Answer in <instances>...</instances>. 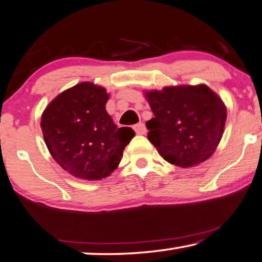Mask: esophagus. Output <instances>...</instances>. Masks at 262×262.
I'll return each instance as SVG.
<instances>
[{
	"label": "esophagus",
	"mask_w": 262,
	"mask_h": 262,
	"mask_svg": "<svg viewBox=\"0 0 262 262\" xmlns=\"http://www.w3.org/2000/svg\"><path fill=\"white\" fill-rule=\"evenodd\" d=\"M134 130L136 131V134H137V135H145L146 134V127L143 123L136 124L134 126Z\"/></svg>",
	"instance_id": "obj_1"
}]
</instances>
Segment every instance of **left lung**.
<instances>
[{
    "instance_id": "obj_1",
    "label": "left lung",
    "mask_w": 262,
    "mask_h": 262,
    "mask_svg": "<svg viewBox=\"0 0 262 262\" xmlns=\"http://www.w3.org/2000/svg\"><path fill=\"white\" fill-rule=\"evenodd\" d=\"M144 96L155 115L146 122L147 139L166 162L191 168L215 152L227 107L213 90L204 84L165 86Z\"/></svg>"
}]
</instances>
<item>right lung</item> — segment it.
<instances>
[{
    "mask_svg": "<svg viewBox=\"0 0 262 262\" xmlns=\"http://www.w3.org/2000/svg\"><path fill=\"white\" fill-rule=\"evenodd\" d=\"M108 98L103 86L80 82L58 94L41 116L49 154L80 180L99 181L111 175L135 137L131 127H118L106 111Z\"/></svg>",
    "mask_w": 262,
    "mask_h": 262,
    "instance_id": "add662e5",
    "label": "right lung"
}]
</instances>
